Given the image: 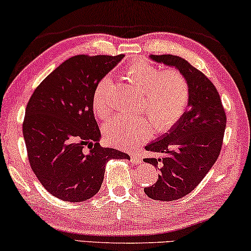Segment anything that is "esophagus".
<instances>
[{
	"label": "esophagus",
	"instance_id": "obj_1",
	"mask_svg": "<svg viewBox=\"0 0 251 251\" xmlns=\"http://www.w3.org/2000/svg\"><path fill=\"white\" fill-rule=\"evenodd\" d=\"M131 161L135 162V164H141L143 160H142L141 155L137 154V153H132L131 154Z\"/></svg>",
	"mask_w": 251,
	"mask_h": 251
}]
</instances>
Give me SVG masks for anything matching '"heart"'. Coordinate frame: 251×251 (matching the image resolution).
Segmentation results:
<instances>
[{
    "mask_svg": "<svg viewBox=\"0 0 251 251\" xmlns=\"http://www.w3.org/2000/svg\"><path fill=\"white\" fill-rule=\"evenodd\" d=\"M126 76L144 92L142 108L149 113L157 131H168L183 118L189 105L190 87L180 71L165 70L146 61H135L126 69ZM109 89V77H103L94 89L92 110L100 120L112 114ZM152 123L142 115H119L105 123L103 135L116 145L133 146L151 137Z\"/></svg>",
    "mask_w": 251,
    "mask_h": 251,
    "instance_id": "obj_1",
    "label": "heart"
}]
</instances>
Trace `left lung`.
<instances>
[{
    "label": "left lung",
    "mask_w": 251,
    "mask_h": 251,
    "mask_svg": "<svg viewBox=\"0 0 251 251\" xmlns=\"http://www.w3.org/2000/svg\"><path fill=\"white\" fill-rule=\"evenodd\" d=\"M158 63L174 67L185 77L190 100L183 118L157 141L149 143L146 151L160 158H145L152 166H160V175L146 196L155 201H176L191 193L219 157L226 129V114L219 93L203 73L180 56L150 55Z\"/></svg>",
    "instance_id": "obj_1"
}]
</instances>
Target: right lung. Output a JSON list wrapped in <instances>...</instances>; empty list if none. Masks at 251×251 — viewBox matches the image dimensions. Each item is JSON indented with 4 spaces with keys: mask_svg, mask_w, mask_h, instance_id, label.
Returning a JSON list of instances; mask_svg holds the SVG:
<instances>
[{
    "mask_svg": "<svg viewBox=\"0 0 251 251\" xmlns=\"http://www.w3.org/2000/svg\"><path fill=\"white\" fill-rule=\"evenodd\" d=\"M125 55H77L34 90L23 122L28 161L48 193L66 201L90 200L100 190L110 159H130L102 148L92 110L97 84Z\"/></svg>",
    "mask_w": 251,
    "mask_h": 251,
    "instance_id": "1",
    "label": "right lung"
}]
</instances>
